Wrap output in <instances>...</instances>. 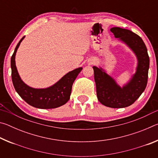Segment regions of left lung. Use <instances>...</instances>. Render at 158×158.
Listing matches in <instances>:
<instances>
[{
  "label": "left lung",
  "instance_id": "obj_1",
  "mask_svg": "<svg viewBox=\"0 0 158 158\" xmlns=\"http://www.w3.org/2000/svg\"><path fill=\"white\" fill-rule=\"evenodd\" d=\"M115 37L126 43L138 59L136 74L125 86L121 88L102 68L93 66L94 78L98 100L103 105L111 108L127 107L135 102L145 90L148 82L149 56L142 39L130 30L114 27L111 28Z\"/></svg>",
  "mask_w": 158,
  "mask_h": 158
}]
</instances>
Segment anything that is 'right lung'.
<instances>
[{"label":"right lung","mask_w":158,"mask_h":158,"mask_svg":"<svg viewBox=\"0 0 158 158\" xmlns=\"http://www.w3.org/2000/svg\"><path fill=\"white\" fill-rule=\"evenodd\" d=\"M16 47L11 57L12 80L13 85L20 97L28 105L39 109H53L60 106L69 100L73 84L82 68L69 72L52 86L43 89H36L25 84L19 75L15 65V55L21 42Z\"/></svg>","instance_id":"obj_1"}]
</instances>
